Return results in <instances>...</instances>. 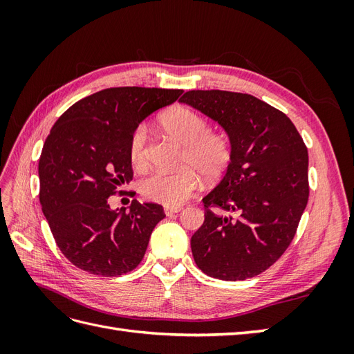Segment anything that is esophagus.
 Segmentation results:
<instances>
[{"mask_svg": "<svg viewBox=\"0 0 354 354\" xmlns=\"http://www.w3.org/2000/svg\"><path fill=\"white\" fill-rule=\"evenodd\" d=\"M181 209H183L181 207H174V208H169V207H167V208H165V214H167V216H173V214L180 212Z\"/></svg>", "mask_w": 354, "mask_h": 354, "instance_id": "34e87169", "label": "esophagus"}]
</instances>
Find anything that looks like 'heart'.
<instances>
[{"label": "heart", "instance_id": "heart-1", "mask_svg": "<svg viewBox=\"0 0 354 354\" xmlns=\"http://www.w3.org/2000/svg\"><path fill=\"white\" fill-rule=\"evenodd\" d=\"M160 125L174 138L185 145L178 171L158 169L147 174L140 183L145 198L162 203L165 207H180L201 183L223 176L233 158L230 138L220 133H212L205 118L185 106H177L160 116ZM128 152L134 167L142 168L149 160L147 125L140 124L131 133Z\"/></svg>", "mask_w": 354, "mask_h": 354}]
</instances>
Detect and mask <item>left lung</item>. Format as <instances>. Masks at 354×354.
<instances>
[{
    "instance_id": "8db88e82",
    "label": "left lung",
    "mask_w": 354,
    "mask_h": 354,
    "mask_svg": "<svg viewBox=\"0 0 354 354\" xmlns=\"http://www.w3.org/2000/svg\"><path fill=\"white\" fill-rule=\"evenodd\" d=\"M180 102L217 121L233 146L226 174L202 199L205 220L190 239L195 263L216 279H250L295 236L308 201L307 147L283 112L251 94L192 90Z\"/></svg>"
}]
</instances>
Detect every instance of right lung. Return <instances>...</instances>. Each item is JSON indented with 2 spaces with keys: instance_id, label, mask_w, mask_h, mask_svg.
<instances>
[{
  "instance_id": "right-lung-1",
  "label": "right lung",
  "mask_w": 354,
  "mask_h": 354,
  "mask_svg": "<svg viewBox=\"0 0 354 354\" xmlns=\"http://www.w3.org/2000/svg\"><path fill=\"white\" fill-rule=\"evenodd\" d=\"M181 93L106 88L72 104L53 125L38 164L39 203L62 254L78 269L112 277L143 260L165 217L162 207L134 199L128 209H112L108 201L133 180L128 143L134 128Z\"/></svg>"
}]
</instances>
